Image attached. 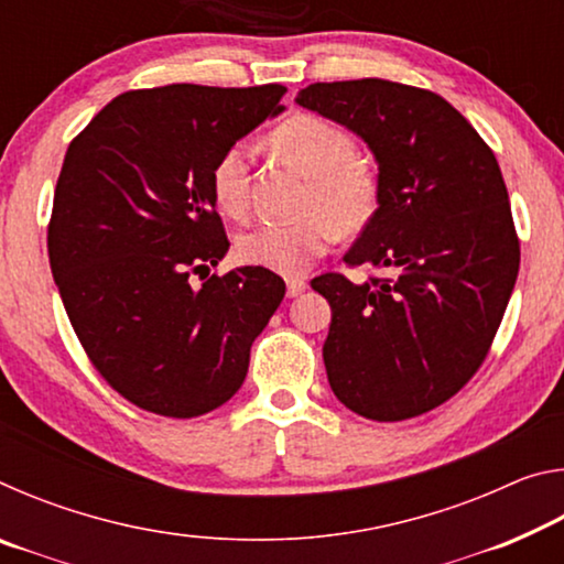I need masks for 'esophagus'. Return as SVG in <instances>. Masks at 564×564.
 Returning a JSON list of instances; mask_svg holds the SVG:
<instances>
[{
	"mask_svg": "<svg viewBox=\"0 0 564 564\" xmlns=\"http://www.w3.org/2000/svg\"><path fill=\"white\" fill-rule=\"evenodd\" d=\"M308 289V283L303 279H289L285 281V293H289V299H299V295Z\"/></svg>",
	"mask_w": 564,
	"mask_h": 564,
	"instance_id": "obj_1",
	"label": "esophagus"
}]
</instances>
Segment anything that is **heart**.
Wrapping results in <instances>:
<instances>
[{"mask_svg":"<svg viewBox=\"0 0 564 564\" xmlns=\"http://www.w3.org/2000/svg\"><path fill=\"white\" fill-rule=\"evenodd\" d=\"M271 144L308 178L303 214L295 221H265L236 241V256L281 275H301L336 243L338 228L360 231L376 214L378 178L356 159V141L346 129L316 113H295L271 133ZM248 156L243 141L228 147L212 171V194L226 216L248 214Z\"/></svg>","mask_w":564,"mask_h":564,"instance_id":"b5f03b06","label":"heart"}]
</instances>
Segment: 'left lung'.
<instances>
[{"instance_id":"1","label":"left lung","mask_w":564,"mask_h":564,"mask_svg":"<svg viewBox=\"0 0 564 564\" xmlns=\"http://www.w3.org/2000/svg\"><path fill=\"white\" fill-rule=\"evenodd\" d=\"M295 104L366 141L378 208L346 253L393 279H313L330 303L323 343L343 405L378 423L423 415L482 366L520 271L492 149L443 97L386 79L318 82Z\"/></svg>"}]
</instances>
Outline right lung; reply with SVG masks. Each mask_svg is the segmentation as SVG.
<instances>
[{"instance_id": "add662e5", "label": "right lung", "mask_w": 564, "mask_h": 564, "mask_svg": "<svg viewBox=\"0 0 564 564\" xmlns=\"http://www.w3.org/2000/svg\"><path fill=\"white\" fill-rule=\"evenodd\" d=\"M285 87L169 84L109 101L66 149L46 246L76 338L129 403L196 417L241 388L285 283L228 251L212 194L224 151L281 113Z\"/></svg>"}]
</instances>
